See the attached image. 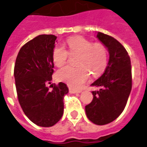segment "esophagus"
<instances>
[{
  "mask_svg": "<svg viewBox=\"0 0 147 147\" xmlns=\"http://www.w3.org/2000/svg\"><path fill=\"white\" fill-rule=\"evenodd\" d=\"M69 92L71 93V94H76V93L81 92V90H75V89L70 88H69Z\"/></svg>",
  "mask_w": 147,
  "mask_h": 147,
  "instance_id": "34e87169",
  "label": "esophagus"
}]
</instances>
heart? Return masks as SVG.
<instances>
[{
    "label": "heart",
    "mask_w": 147,
    "mask_h": 147,
    "mask_svg": "<svg viewBox=\"0 0 147 147\" xmlns=\"http://www.w3.org/2000/svg\"><path fill=\"white\" fill-rule=\"evenodd\" d=\"M67 45L68 51L59 45L54 47L52 53L53 63L57 67H62L68 61L69 53L79 54V66H67L60 69L56 74L59 80L77 88L88 80L90 73L94 76H98L106 70L108 65V51L102 43H93L83 37L74 36L67 39Z\"/></svg>",
    "instance_id": "b5f03b06"
}]
</instances>
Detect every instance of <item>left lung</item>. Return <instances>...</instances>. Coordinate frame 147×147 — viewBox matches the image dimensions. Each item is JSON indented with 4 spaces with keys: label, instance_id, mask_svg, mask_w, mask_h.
Here are the masks:
<instances>
[{
    "label": "left lung",
    "instance_id": "1",
    "mask_svg": "<svg viewBox=\"0 0 147 147\" xmlns=\"http://www.w3.org/2000/svg\"><path fill=\"white\" fill-rule=\"evenodd\" d=\"M96 37L108 48L109 60L103 74L91 85L101 88L92 91L94 97L86 106V112L92 123L106 125L126 107L132 86L131 66L129 53L117 40L100 32Z\"/></svg>",
    "mask_w": 147,
    "mask_h": 147
}]
</instances>
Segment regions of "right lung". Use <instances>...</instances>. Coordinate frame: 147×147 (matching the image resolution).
I'll return each mask as SVG.
<instances>
[{
	"instance_id": "add662e5",
	"label": "right lung",
	"mask_w": 147,
	"mask_h": 147,
	"mask_svg": "<svg viewBox=\"0 0 147 147\" xmlns=\"http://www.w3.org/2000/svg\"><path fill=\"white\" fill-rule=\"evenodd\" d=\"M56 36L40 35L20 49L14 67L18 99L32 123L50 127L63 115L64 96L68 88L63 82L48 87L53 74L52 53Z\"/></svg>"
}]
</instances>
